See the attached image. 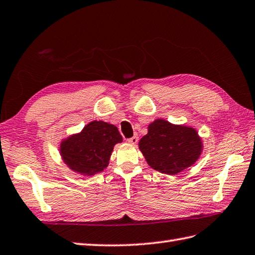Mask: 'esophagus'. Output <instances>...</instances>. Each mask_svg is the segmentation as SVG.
<instances>
[{
    "instance_id": "1",
    "label": "esophagus",
    "mask_w": 255,
    "mask_h": 255,
    "mask_svg": "<svg viewBox=\"0 0 255 255\" xmlns=\"http://www.w3.org/2000/svg\"><path fill=\"white\" fill-rule=\"evenodd\" d=\"M128 142L129 144H133V145L137 144V142H138V136H137V135H134L133 137H131V138H128Z\"/></svg>"
}]
</instances>
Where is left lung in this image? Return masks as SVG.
<instances>
[{"label":"left lung","instance_id":"8db88e82","mask_svg":"<svg viewBox=\"0 0 255 255\" xmlns=\"http://www.w3.org/2000/svg\"><path fill=\"white\" fill-rule=\"evenodd\" d=\"M138 146L152 169L169 175L194 165L203 150L202 139L195 128L162 119L149 124L148 133L140 138Z\"/></svg>","mask_w":255,"mask_h":255}]
</instances>
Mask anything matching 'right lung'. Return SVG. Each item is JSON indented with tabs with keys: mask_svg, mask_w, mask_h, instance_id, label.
Segmentation results:
<instances>
[{
	"mask_svg": "<svg viewBox=\"0 0 255 255\" xmlns=\"http://www.w3.org/2000/svg\"><path fill=\"white\" fill-rule=\"evenodd\" d=\"M121 142V134L113 124L92 121L82 132L62 140L60 155L71 170L94 175L108 167L113 147Z\"/></svg>",
	"mask_w": 255,
	"mask_h": 255,
	"instance_id": "right-lung-1",
	"label": "right lung"
}]
</instances>
